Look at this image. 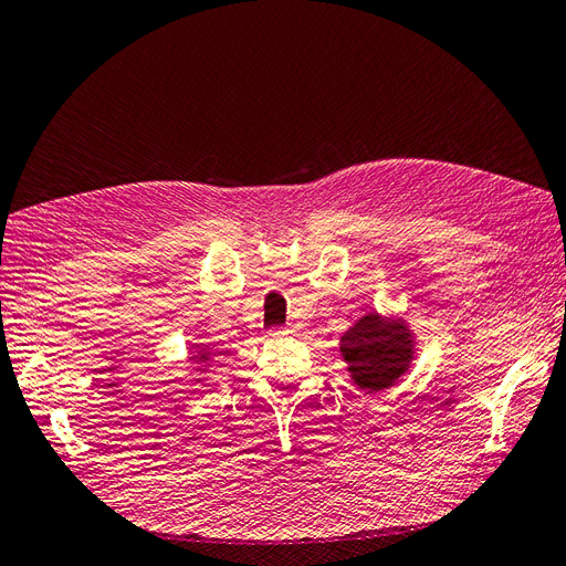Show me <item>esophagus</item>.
Wrapping results in <instances>:
<instances>
[{"mask_svg": "<svg viewBox=\"0 0 566 566\" xmlns=\"http://www.w3.org/2000/svg\"><path fill=\"white\" fill-rule=\"evenodd\" d=\"M285 333H293V331H285V328H276V331H271V335H285Z\"/></svg>", "mask_w": 566, "mask_h": 566, "instance_id": "34e87169", "label": "esophagus"}]
</instances>
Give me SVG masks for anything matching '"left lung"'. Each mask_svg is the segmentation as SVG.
Here are the masks:
<instances>
[{
    "instance_id": "obj_1",
    "label": "left lung",
    "mask_w": 566,
    "mask_h": 566,
    "mask_svg": "<svg viewBox=\"0 0 566 566\" xmlns=\"http://www.w3.org/2000/svg\"><path fill=\"white\" fill-rule=\"evenodd\" d=\"M352 382L366 394H380L397 385L416 358V335L397 316L370 312L339 337Z\"/></svg>"
}]
</instances>
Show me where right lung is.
Listing matches in <instances>:
<instances>
[{
  "instance_id": "obj_1",
  "label": "right lung",
  "mask_w": 566,
  "mask_h": 566,
  "mask_svg": "<svg viewBox=\"0 0 566 566\" xmlns=\"http://www.w3.org/2000/svg\"><path fill=\"white\" fill-rule=\"evenodd\" d=\"M200 347V345H198ZM188 361H191L193 366H196V370H202L205 373V368H210V361H212V354H210V349H208V345L205 347H200L191 358H188ZM196 382H200V380H196Z\"/></svg>"
}]
</instances>
